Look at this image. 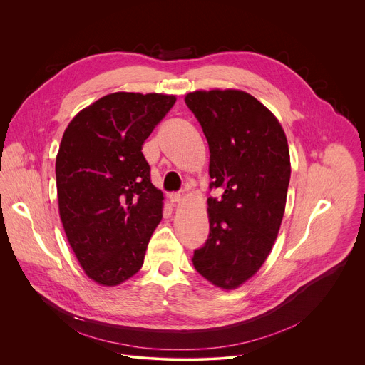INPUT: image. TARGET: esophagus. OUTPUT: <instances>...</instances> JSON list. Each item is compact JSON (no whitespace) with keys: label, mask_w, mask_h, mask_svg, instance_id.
Returning a JSON list of instances; mask_svg holds the SVG:
<instances>
[{"label":"esophagus","mask_w":365,"mask_h":365,"mask_svg":"<svg viewBox=\"0 0 365 365\" xmlns=\"http://www.w3.org/2000/svg\"><path fill=\"white\" fill-rule=\"evenodd\" d=\"M183 193H180V192H178V193H172L170 195V200L173 202V203H180L182 200H183Z\"/></svg>","instance_id":"esophagus-1"}]
</instances>
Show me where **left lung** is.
Masks as SVG:
<instances>
[{
	"instance_id": "obj_1",
	"label": "left lung",
	"mask_w": 365,
	"mask_h": 365,
	"mask_svg": "<svg viewBox=\"0 0 365 365\" xmlns=\"http://www.w3.org/2000/svg\"><path fill=\"white\" fill-rule=\"evenodd\" d=\"M210 144V237L195 251L196 272L222 290L250 280L267 259L284 215L290 154L276 115L240 89L185 96Z\"/></svg>"
}]
</instances>
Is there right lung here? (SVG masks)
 <instances>
[{
    "mask_svg": "<svg viewBox=\"0 0 365 365\" xmlns=\"http://www.w3.org/2000/svg\"><path fill=\"white\" fill-rule=\"evenodd\" d=\"M175 95L114 92L79 111L56 155L59 215L85 274L118 286L143 266L163 218V193L150 180L143 144Z\"/></svg>",
    "mask_w": 365,
    "mask_h": 365,
    "instance_id": "1",
    "label": "right lung"
}]
</instances>
